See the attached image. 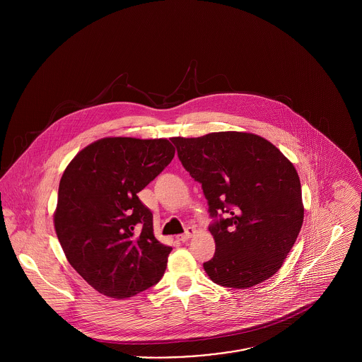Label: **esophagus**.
<instances>
[{
  "mask_svg": "<svg viewBox=\"0 0 362 362\" xmlns=\"http://www.w3.org/2000/svg\"><path fill=\"white\" fill-rule=\"evenodd\" d=\"M194 233H195L194 227H187V228H185V233H184V234H180L177 238H178L180 241L185 243V241H188V240L192 237V234H194Z\"/></svg>",
  "mask_w": 362,
  "mask_h": 362,
  "instance_id": "34e87169",
  "label": "esophagus"
}]
</instances>
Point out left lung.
<instances>
[{
    "instance_id": "obj_1",
    "label": "left lung",
    "mask_w": 362,
    "mask_h": 362,
    "mask_svg": "<svg viewBox=\"0 0 362 362\" xmlns=\"http://www.w3.org/2000/svg\"><path fill=\"white\" fill-rule=\"evenodd\" d=\"M178 158L202 185L214 257L204 263L218 286L248 288L272 277L304 220L300 177L269 141L247 132L171 138Z\"/></svg>"
}]
</instances>
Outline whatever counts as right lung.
<instances>
[{
    "label": "right lung",
    "mask_w": 362,
    "mask_h": 362,
    "mask_svg": "<svg viewBox=\"0 0 362 362\" xmlns=\"http://www.w3.org/2000/svg\"><path fill=\"white\" fill-rule=\"evenodd\" d=\"M167 139L104 138L65 168L54 226L71 266L99 293L128 298L158 283L171 247L138 197L171 163Z\"/></svg>",
    "instance_id": "right-lung-1"
}]
</instances>
